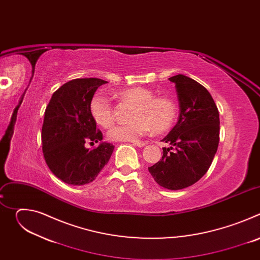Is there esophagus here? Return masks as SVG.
Returning a JSON list of instances; mask_svg holds the SVG:
<instances>
[{"instance_id":"34e87169","label":"esophagus","mask_w":260,"mask_h":260,"mask_svg":"<svg viewBox=\"0 0 260 260\" xmlns=\"http://www.w3.org/2000/svg\"><path fill=\"white\" fill-rule=\"evenodd\" d=\"M133 144L135 146H138V147H144L146 145L145 142H140V141H135V142H133Z\"/></svg>"}]
</instances>
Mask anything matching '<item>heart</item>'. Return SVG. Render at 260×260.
I'll return each mask as SVG.
<instances>
[{
    "instance_id": "b5f03b06",
    "label": "heart",
    "mask_w": 260,
    "mask_h": 260,
    "mask_svg": "<svg viewBox=\"0 0 260 260\" xmlns=\"http://www.w3.org/2000/svg\"><path fill=\"white\" fill-rule=\"evenodd\" d=\"M120 100L134 104L131 111L132 121L120 123L108 132L111 141H136L152 131L162 133L176 120L177 106L165 96H154V92L145 87H131L117 93ZM90 115L104 128L114 123L113 108L110 100L102 92L95 93L89 104Z\"/></svg>"
}]
</instances>
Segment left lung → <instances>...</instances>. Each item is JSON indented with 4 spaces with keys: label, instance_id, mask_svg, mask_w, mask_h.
Returning <instances> with one entry per match:
<instances>
[{
    "label": "left lung",
    "instance_id": "8db88e82",
    "mask_svg": "<svg viewBox=\"0 0 260 260\" xmlns=\"http://www.w3.org/2000/svg\"><path fill=\"white\" fill-rule=\"evenodd\" d=\"M169 80L175 83L180 114L161 140L171 147L162 148L160 161L148 171L161 187L179 190L191 186L209 170L219 144L220 120L212 95L202 84L182 74Z\"/></svg>",
    "mask_w": 260,
    "mask_h": 260
}]
</instances>
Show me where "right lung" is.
<instances>
[{"label": "right lung", "mask_w": 260, "mask_h": 260, "mask_svg": "<svg viewBox=\"0 0 260 260\" xmlns=\"http://www.w3.org/2000/svg\"><path fill=\"white\" fill-rule=\"evenodd\" d=\"M107 83L99 78L74 79L60 86L46 107L42 150L50 171L70 185L92 182L113 153L114 146L102 142L103 134L90 115L89 104L96 89ZM101 144L90 151L85 143Z\"/></svg>", "instance_id": "add662e5"}]
</instances>
